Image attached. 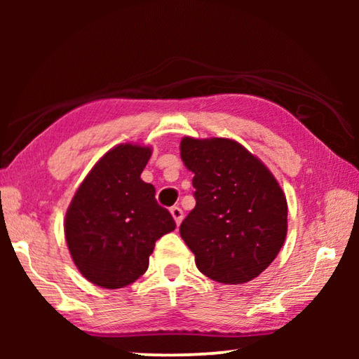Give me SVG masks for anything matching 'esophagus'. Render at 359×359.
I'll list each match as a JSON object with an SVG mask.
<instances>
[{"instance_id":"34e87169","label":"esophagus","mask_w":359,"mask_h":359,"mask_svg":"<svg viewBox=\"0 0 359 359\" xmlns=\"http://www.w3.org/2000/svg\"><path fill=\"white\" fill-rule=\"evenodd\" d=\"M171 215H172V218L175 220V223L180 224L182 218H184V212H182V209L177 208V205H174V208H171Z\"/></svg>"}]
</instances>
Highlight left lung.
<instances>
[{
    "label": "left lung",
    "mask_w": 359,
    "mask_h": 359,
    "mask_svg": "<svg viewBox=\"0 0 359 359\" xmlns=\"http://www.w3.org/2000/svg\"><path fill=\"white\" fill-rule=\"evenodd\" d=\"M194 174L196 205L180 224L198 269L220 283L258 277L287 238L288 205L274 175L244 145L226 137L180 141Z\"/></svg>",
    "instance_id": "8db88e82"
}]
</instances>
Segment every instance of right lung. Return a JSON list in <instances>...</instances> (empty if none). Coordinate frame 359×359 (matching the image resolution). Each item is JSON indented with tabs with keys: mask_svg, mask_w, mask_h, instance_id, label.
Returning <instances> with one entry per match:
<instances>
[{
	"mask_svg": "<svg viewBox=\"0 0 359 359\" xmlns=\"http://www.w3.org/2000/svg\"><path fill=\"white\" fill-rule=\"evenodd\" d=\"M150 147L118 144L87 174L65 218V238L81 274L102 288L136 282L155 242L175 229L171 214L141 179Z\"/></svg>",
	"mask_w": 359,
	"mask_h": 359,
	"instance_id": "1",
	"label": "right lung"
}]
</instances>
